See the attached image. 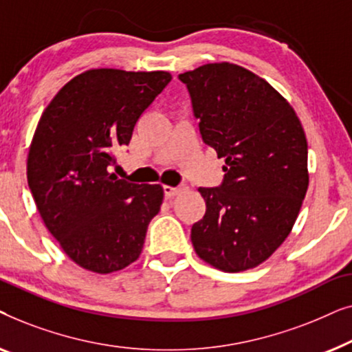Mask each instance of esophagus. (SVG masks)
<instances>
[{
  "instance_id": "1",
  "label": "esophagus",
  "mask_w": 352,
  "mask_h": 352,
  "mask_svg": "<svg viewBox=\"0 0 352 352\" xmlns=\"http://www.w3.org/2000/svg\"><path fill=\"white\" fill-rule=\"evenodd\" d=\"M186 186H177V187H171V186H163V192H165V197L166 199H173V197L179 194L181 190H184Z\"/></svg>"
}]
</instances>
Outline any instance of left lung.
<instances>
[{"mask_svg": "<svg viewBox=\"0 0 352 352\" xmlns=\"http://www.w3.org/2000/svg\"><path fill=\"white\" fill-rule=\"evenodd\" d=\"M201 139L223 158L218 187H200L206 211L192 226L195 253L226 272L254 267L280 247L305 200L307 142L292 105L242 67L206 64L177 76Z\"/></svg>", "mask_w": 352, "mask_h": 352, "instance_id": "left-lung-1", "label": "left lung"}]
</instances>
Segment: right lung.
<instances>
[{
  "instance_id": "add662e5",
  "label": "right lung",
  "mask_w": 352,
  "mask_h": 352,
  "mask_svg": "<svg viewBox=\"0 0 352 352\" xmlns=\"http://www.w3.org/2000/svg\"><path fill=\"white\" fill-rule=\"evenodd\" d=\"M170 81L168 72L88 70L41 115L28 152V187L47 230L83 269L120 271L142 252L163 187L120 179L110 166Z\"/></svg>"
}]
</instances>
